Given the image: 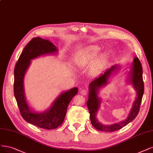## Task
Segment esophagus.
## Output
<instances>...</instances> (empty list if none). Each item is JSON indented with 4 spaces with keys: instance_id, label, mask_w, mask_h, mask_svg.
Here are the masks:
<instances>
[{
    "instance_id": "esophagus-1",
    "label": "esophagus",
    "mask_w": 153,
    "mask_h": 153,
    "mask_svg": "<svg viewBox=\"0 0 153 153\" xmlns=\"http://www.w3.org/2000/svg\"><path fill=\"white\" fill-rule=\"evenodd\" d=\"M80 94L82 95H83V96H85V95H87V91L86 90H81Z\"/></svg>"
}]
</instances>
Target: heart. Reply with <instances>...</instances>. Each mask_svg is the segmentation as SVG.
<instances>
[{
    "label": "heart",
    "mask_w": 153,
    "mask_h": 153,
    "mask_svg": "<svg viewBox=\"0 0 153 153\" xmlns=\"http://www.w3.org/2000/svg\"><path fill=\"white\" fill-rule=\"evenodd\" d=\"M101 51L100 47L97 45H88L80 53L77 57L76 63L79 66L88 64L97 56ZM105 61V56L101 55L95 61L91 67V72L93 75H97L101 72Z\"/></svg>",
    "instance_id": "1"
}]
</instances>
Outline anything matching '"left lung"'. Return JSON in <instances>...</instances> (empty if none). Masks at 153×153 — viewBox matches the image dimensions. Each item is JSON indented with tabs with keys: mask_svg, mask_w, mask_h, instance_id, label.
Wrapping results in <instances>:
<instances>
[{
	"mask_svg": "<svg viewBox=\"0 0 153 153\" xmlns=\"http://www.w3.org/2000/svg\"><path fill=\"white\" fill-rule=\"evenodd\" d=\"M117 68H118L117 65L113 66L109 69L105 71V72L102 73L99 76L95 78L89 84L88 99L87 105L89 113H90L91 123L94 128H96L97 130L106 131V132L120 130L135 118L139 112L144 91L143 78V67H142V65L138 57H135L132 66H131V70L129 73L128 81L132 84L135 90L137 91V97L127 118L125 120L122 121L121 122L112 125H103L100 123L96 118L97 113L100 107V104L101 103V100L98 97L97 92L100 88L108 83L109 78L114 71H116Z\"/></svg>",
	"mask_w": 153,
	"mask_h": 153,
	"instance_id": "8db88e82",
	"label": "left lung"
}]
</instances>
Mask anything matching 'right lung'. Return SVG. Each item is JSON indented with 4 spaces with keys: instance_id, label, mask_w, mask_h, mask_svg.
Returning a JSON list of instances; mask_svg holds the SVG:
<instances>
[{
    "instance_id": "add662e5",
    "label": "right lung",
    "mask_w": 153,
    "mask_h": 153,
    "mask_svg": "<svg viewBox=\"0 0 153 153\" xmlns=\"http://www.w3.org/2000/svg\"><path fill=\"white\" fill-rule=\"evenodd\" d=\"M57 52L56 47L48 40L33 38L25 47L14 71V93L22 117L27 122L47 130L55 129L63 123L68 105L78 93V88L74 87L62 93L48 110L39 113L31 111L26 101L23 80L31 59Z\"/></svg>"
}]
</instances>
